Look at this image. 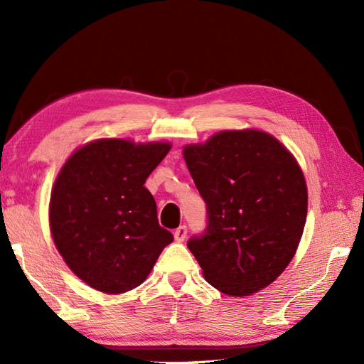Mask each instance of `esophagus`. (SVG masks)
I'll return each instance as SVG.
<instances>
[{"label":"esophagus","mask_w":364,"mask_h":364,"mask_svg":"<svg viewBox=\"0 0 364 364\" xmlns=\"http://www.w3.org/2000/svg\"><path fill=\"white\" fill-rule=\"evenodd\" d=\"M186 235H188V228L184 227V225H181L180 228H176V230H175L173 237H175V241H176V242H183L184 239H186Z\"/></svg>","instance_id":"esophagus-1"}]
</instances>
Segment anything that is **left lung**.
Returning <instances> with one entry per match:
<instances>
[{
    "instance_id": "obj_1",
    "label": "left lung",
    "mask_w": 364,
    "mask_h": 364,
    "mask_svg": "<svg viewBox=\"0 0 364 364\" xmlns=\"http://www.w3.org/2000/svg\"><path fill=\"white\" fill-rule=\"evenodd\" d=\"M183 156L208 208V228L189 250L205 280L231 297L274 283L304 235L308 189L294 154L266 131L223 129Z\"/></svg>"
}]
</instances>
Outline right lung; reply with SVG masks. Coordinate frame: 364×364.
I'll use <instances>...</instances> for the list:
<instances>
[{
    "mask_svg": "<svg viewBox=\"0 0 364 364\" xmlns=\"http://www.w3.org/2000/svg\"><path fill=\"white\" fill-rule=\"evenodd\" d=\"M170 142L95 139L76 149L53 184L48 218L54 245L72 272L105 294L142 284L164 247L156 202L144 184Z\"/></svg>",
    "mask_w": 364,
    "mask_h": 364,
    "instance_id": "add662e5",
    "label": "right lung"
}]
</instances>
